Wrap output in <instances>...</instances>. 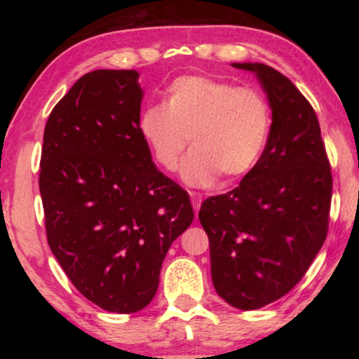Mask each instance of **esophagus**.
<instances>
[{"mask_svg":"<svg viewBox=\"0 0 359 359\" xmlns=\"http://www.w3.org/2000/svg\"><path fill=\"white\" fill-rule=\"evenodd\" d=\"M190 198H191L193 209H194V212H196V214H198V210H199V208H201V203H203L201 194H198V193H190Z\"/></svg>","mask_w":359,"mask_h":359,"instance_id":"1","label":"esophagus"}]
</instances>
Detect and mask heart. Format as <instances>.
I'll list each match as a JSON object with an SVG mask.
<instances>
[{
	"instance_id": "obj_1",
	"label": "heart",
	"mask_w": 359,
	"mask_h": 359,
	"mask_svg": "<svg viewBox=\"0 0 359 359\" xmlns=\"http://www.w3.org/2000/svg\"><path fill=\"white\" fill-rule=\"evenodd\" d=\"M272 109L263 92L209 76H180L165 90V106L145 107L139 131L156 165L179 168L190 139L184 179L210 185L244 177L257 166L269 141Z\"/></svg>"
}]
</instances>
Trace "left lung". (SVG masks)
I'll list each match as a JSON object with an SVG mask.
<instances>
[{
	"label": "left lung",
	"instance_id": "left-lung-1",
	"mask_svg": "<svg viewBox=\"0 0 359 359\" xmlns=\"http://www.w3.org/2000/svg\"><path fill=\"white\" fill-rule=\"evenodd\" d=\"M263 83L272 109L266 149L239 187L205 199L218 296L241 311L280 299L306 274L330 228L332 174L320 123L296 85L263 63H233Z\"/></svg>",
	"mask_w": 359,
	"mask_h": 359
}]
</instances>
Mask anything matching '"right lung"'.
Returning <instances> with one entry per match:
<instances>
[{
    "label": "right lung",
    "instance_id": "add662e5",
    "mask_svg": "<svg viewBox=\"0 0 359 359\" xmlns=\"http://www.w3.org/2000/svg\"><path fill=\"white\" fill-rule=\"evenodd\" d=\"M137 77L133 69L82 76L48 115L41 151L48 247L72 285L115 313L149 306L169 247L194 217L139 131Z\"/></svg>",
    "mask_w": 359,
    "mask_h": 359
}]
</instances>
